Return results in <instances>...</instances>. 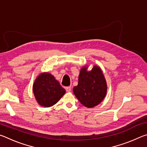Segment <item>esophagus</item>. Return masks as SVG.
Returning <instances> with one entry per match:
<instances>
[{"instance_id":"34e87169","label":"esophagus","mask_w":147,"mask_h":147,"mask_svg":"<svg viewBox=\"0 0 147 147\" xmlns=\"http://www.w3.org/2000/svg\"><path fill=\"white\" fill-rule=\"evenodd\" d=\"M66 91L67 92H70L71 91V86H69V87H66L65 88Z\"/></svg>"}]
</instances>
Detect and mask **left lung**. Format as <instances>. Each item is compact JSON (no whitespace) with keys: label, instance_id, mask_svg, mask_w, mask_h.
I'll return each mask as SVG.
<instances>
[{"label":"left lung","instance_id":"obj_1","mask_svg":"<svg viewBox=\"0 0 147 147\" xmlns=\"http://www.w3.org/2000/svg\"><path fill=\"white\" fill-rule=\"evenodd\" d=\"M88 67L81 68L78 85L73 88V93L82 105L91 108L104 100L108 86L100 67L94 65L90 71L88 70Z\"/></svg>","mask_w":147,"mask_h":147}]
</instances>
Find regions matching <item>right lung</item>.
<instances>
[{
    "instance_id": "right-lung-1",
    "label": "right lung",
    "mask_w": 147,
    "mask_h": 147,
    "mask_svg": "<svg viewBox=\"0 0 147 147\" xmlns=\"http://www.w3.org/2000/svg\"><path fill=\"white\" fill-rule=\"evenodd\" d=\"M33 93L36 101L43 107H51L59 100L65 90L51 73H41L33 84Z\"/></svg>"
}]
</instances>
